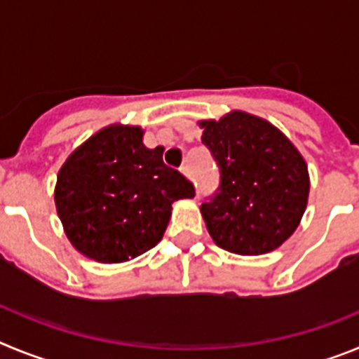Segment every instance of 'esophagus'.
I'll return each mask as SVG.
<instances>
[{"instance_id":"esophagus-1","label":"esophagus","mask_w":359,"mask_h":359,"mask_svg":"<svg viewBox=\"0 0 359 359\" xmlns=\"http://www.w3.org/2000/svg\"><path fill=\"white\" fill-rule=\"evenodd\" d=\"M182 172L185 174L187 177L190 176V167H189V163H183V165H182Z\"/></svg>"}]
</instances>
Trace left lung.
I'll return each mask as SVG.
<instances>
[{
    "label": "left lung",
    "instance_id": "8db88e82",
    "mask_svg": "<svg viewBox=\"0 0 359 359\" xmlns=\"http://www.w3.org/2000/svg\"><path fill=\"white\" fill-rule=\"evenodd\" d=\"M199 128L221 174L217 192L201 205L214 243L239 255L278 248L307 207L309 174L302 154L273 123L244 111L203 120Z\"/></svg>",
    "mask_w": 359,
    "mask_h": 359
}]
</instances>
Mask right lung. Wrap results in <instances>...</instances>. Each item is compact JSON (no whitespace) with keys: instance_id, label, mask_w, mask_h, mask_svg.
<instances>
[{"instance_id":"1","label":"right lung","mask_w":359,"mask_h":359,"mask_svg":"<svg viewBox=\"0 0 359 359\" xmlns=\"http://www.w3.org/2000/svg\"><path fill=\"white\" fill-rule=\"evenodd\" d=\"M138 126H109L68 156L57 174L55 207L69 243L93 261L126 262L154 248L172 203L194 185L147 149Z\"/></svg>"}]
</instances>
